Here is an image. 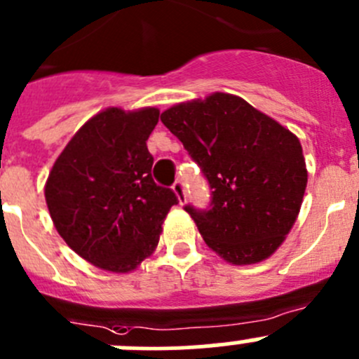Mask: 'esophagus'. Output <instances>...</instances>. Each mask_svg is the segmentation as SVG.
I'll return each instance as SVG.
<instances>
[{
	"instance_id": "34e87169",
	"label": "esophagus",
	"mask_w": 359,
	"mask_h": 359,
	"mask_svg": "<svg viewBox=\"0 0 359 359\" xmlns=\"http://www.w3.org/2000/svg\"><path fill=\"white\" fill-rule=\"evenodd\" d=\"M172 191H175L176 197H178L180 204H183L184 198H187V194H184V184H183V181L176 180L175 184H172Z\"/></svg>"
}]
</instances>
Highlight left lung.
<instances>
[{
  "mask_svg": "<svg viewBox=\"0 0 359 359\" xmlns=\"http://www.w3.org/2000/svg\"><path fill=\"white\" fill-rule=\"evenodd\" d=\"M211 187V208L184 205L202 239L233 265L258 264L299 216L307 169L299 137L232 94L180 102L161 115Z\"/></svg>",
  "mask_w": 359,
  "mask_h": 359,
  "instance_id": "left-lung-1",
  "label": "left lung"
}]
</instances>
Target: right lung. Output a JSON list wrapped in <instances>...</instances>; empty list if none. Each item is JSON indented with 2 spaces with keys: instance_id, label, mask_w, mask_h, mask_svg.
<instances>
[{
  "instance_id": "right-lung-1",
  "label": "right lung",
  "mask_w": 359,
  "mask_h": 359,
  "mask_svg": "<svg viewBox=\"0 0 359 359\" xmlns=\"http://www.w3.org/2000/svg\"><path fill=\"white\" fill-rule=\"evenodd\" d=\"M157 108H108L78 129L45 184L50 218L67 246L102 271L126 274L150 257L169 209L171 188L151 178L147 141Z\"/></svg>"
}]
</instances>
